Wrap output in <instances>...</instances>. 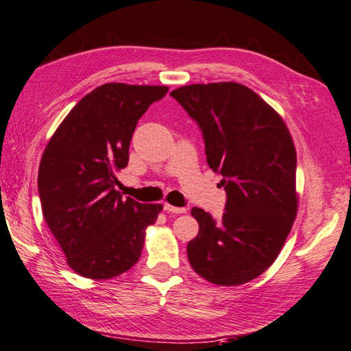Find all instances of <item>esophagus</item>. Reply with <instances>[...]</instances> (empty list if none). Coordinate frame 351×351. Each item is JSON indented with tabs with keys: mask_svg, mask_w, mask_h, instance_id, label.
Returning a JSON list of instances; mask_svg holds the SVG:
<instances>
[{
	"mask_svg": "<svg viewBox=\"0 0 351 351\" xmlns=\"http://www.w3.org/2000/svg\"><path fill=\"white\" fill-rule=\"evenodd\" d=\"M163 209L168 210V213H173V214H184V213H186V209H184V208H177V206H173V204H169V203H165Z\"/></svg>",
	"mask_w": 351,
	"mask_h": 351,
	"instance_id": "obj_1",
	"label": "esophagus"
}]
</instances>
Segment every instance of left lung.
I'll return each mask as SVG.
<instances>
[{"instance_id": "obj_1", "label": "left lung", "mask_w": 351, "mask_h": 351, "mask_svg": "<svg viewBox=\"0 0 351 351\" xmlns=\"http://www.w3.org/2000/svg\"><path fill=\"white\" fill-rule=\"evenodd\" d=\"M171 96L200 127L209 168L226 191L220 220L191 210L200 230L188 243V260L213 284L247 282L276 260L295 221L292 137L281 116L241 84H194Z\"/></svg>"}]
</instances>
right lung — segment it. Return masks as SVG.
I'll return each instance as SVG.
<instances>
[{"label":"right lung","mask_w":351,"mask_h":351,"mask_svg":"<svg viewBox=\"0 0 351 351\" xmlns=\"http://www.w3.org/2000/svg\"><path fill=\"white\" fill-rule=\"evenodd\" d=\"M167 93L162 85L104 84L75 105L45 147L38 173L43 215L79 275L114 278L142 255L145 229L162 204L123 198L116 173L128 165L138 119Z\"/></svg>","instance_id":"add662e5"}]
</instances>
